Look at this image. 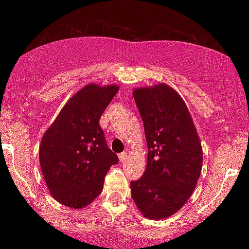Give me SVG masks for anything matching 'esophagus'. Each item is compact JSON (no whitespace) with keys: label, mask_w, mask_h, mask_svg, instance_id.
Returning <instances> with one entry per match:
<instances>
[{"label":"esophagus","mask_w":249,"mask_h":249,"mask_svg":"<svg viewBox=\"0 0 249 249\" xmlns=\"http://www.w3.org/2000/svg\"><path fill=\"white\" fill-rule=\"evenodd\" d=\"M126 157H127V153H125V151H123V153H121L119 155V158H120V161L123 162L124 160L126 159Z\"/></svg>","instance_id":"34e87169"}]
</instances>
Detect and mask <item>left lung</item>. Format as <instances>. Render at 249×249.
I'll use <instances>...</instances> for the list:
<instances>
[{"label":"left lung","instance_id":"obj_1","mask_svg":"<svg viewBox=\"0 0 249 249\" xmlns=\"http://www.w3.org/2000/svg\"><path fill=\"white\" fill-rule=\"evenodd\" d=\"M148 146L147 167L130 182L132 197L147 218H166L182 208L201 175V142L184 101L167 84L133 92Z\"/></svg>","mask_w":249,"mask_h":249}]
</instances>
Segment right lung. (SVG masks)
<instances>
[{"mask_svg":"<svg viewBox=\"0 0 249 249\" xmlns=\"http://www.w3.org/2000/svg\"><path fill=\"white\" fill-rule=\"evenodd\" d=\"M117 86L89 84L71 98L41 138L39 161L52 196L81 209L103 190L109 167L119 162L99 121Z\"/></svg>","mask_w":249,"mask_h":249,"instance_id":"1","label":"right lung"}]
</instances>
